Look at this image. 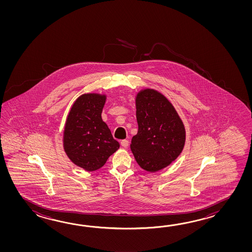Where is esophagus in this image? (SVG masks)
Instances as JSON below:
<instances>
[{
  "label": "esophagus",
  "mask_w": 252,
  "mask_h": 252,
  "mask_svg": "<svg viewBox=\"0 0 252 252\" xmlns=\"http://www.w3.org/2000/svg\"><path fill=\"white\" fill-rule=\"evenodd\" d=\"M121 145L124 147V148H128V140L127 139H124L121 141Z\"/></svg>",
  "instance_id": "obj_1"
}]
</instances>
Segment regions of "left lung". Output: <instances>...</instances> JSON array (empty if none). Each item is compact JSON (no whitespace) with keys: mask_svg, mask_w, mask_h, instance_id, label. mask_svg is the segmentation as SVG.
<instances>
[{"mask_svg":"<svg viewBox=\"0 0 252 252\" xmlns=\"http://www.w3.org/2000/svg\"><path fill=\"white\" fill-rule=\"evenodd\" d=\"M136 109L139 129L132 137L130 150L140 167L158 171L182 152L186 129L170 102L153 89L139 92Z\"/></svg>","mask_w":252,"mask_h":252,"instance_id":"1","label":"left lung"}]
</instances>
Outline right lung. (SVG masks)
<instances>
[{
    "label": "right lung",
    "mask_w": 252,
    "mask_h": 252,
    "mask_svg": "<svg viewBox=\"0 0 252 252\" xmlns=\"http://www.w3.org/2000/svg\"><path fill=\"white\" fill-rule=\"evenodd\" d=\"M105 95L85 94L70 110L64 130V150L76 166L87 171L102 167L120 148L102 119Z\"/></svg>",
    "instance_id": "1"
}]
</instances>
